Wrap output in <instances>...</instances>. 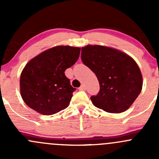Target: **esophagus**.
<instances>
[{
  "label": "esophagus",
  "instance_id": "esophagus-1",
  "mask_svg": "<svg viewBox=\"0 0 159 159\" xmlns=\"http://www.w3.org/2000/svg\"><path fill=\"white\" fill-rule=\"evenodd\" d=\"M79 90H80V91H85V90H86L85 85H84V84H81V87L79 88Z\"/></svg>",
  "mask_w": 159,
  "mask_h": 159
}]
</instances>
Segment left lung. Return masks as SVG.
Masks as SVG:
<instances>
[{"mask_svg": "<svg viewBox=\"0 0 159 159\" xmlns=\"http://www.w3.org/2000/svg\"><path fill=\"white\" fill-rule=\"evenodd\" d=\"M81 61L95 74L100 91L91 96L93 105L109 113L129 109L142 89V75L132 57L112 48L87 45L81 48Z\"/></svg>", "mask_w": 159, "mask_h": 159, "instance_id": "8db88e82", "label": "left lung"}]
</instances>
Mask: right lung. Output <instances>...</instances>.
<instances>
[{"label": "right lung", "mask_w": 159, "mask_h": 159, "mask_svg": "<svg viewBox=\"0 0 159 159\" xmlns=\"http://www.w3.org/2000/svg\"><path fill=\"white\" fill-rule=\"evenodd\" d=\"M80 51V48L56 46L25 65L20 75V91L28 107L44 115L68 108L76 89L70 84L65 71L78 61Z\"/></svg>", "instance_id": "1"}]
</instances>
